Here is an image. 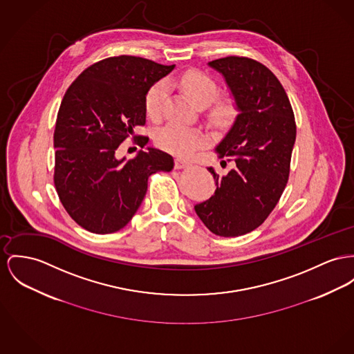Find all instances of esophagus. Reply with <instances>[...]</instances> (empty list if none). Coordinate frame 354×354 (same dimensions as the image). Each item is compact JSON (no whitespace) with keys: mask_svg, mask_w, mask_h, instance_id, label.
Wrapping results in <instances>:
<instances>
[{"mask_svg":"<svg viewBox=\"0 0 354 354\" xmlns=\"http://www.w3.org/2000/svg\"><path fill=\"white\" fill-rule=\"evenodd\" d=\"M189 162H187L185 160H181V158H176L174 161V167L176 169H184V167H188Z\"/></svg>","mask_w":354,"mask_h":354,"instance_id":"1","label":"esophagus"}]
</instances>
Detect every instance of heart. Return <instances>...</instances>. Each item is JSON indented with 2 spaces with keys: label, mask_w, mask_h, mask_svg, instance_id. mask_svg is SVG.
<instances>
[{
  "label": "heart",
  "mask_w": 354,
  "mask_h": 354,
  "mask_svg": "<svg viewBox=\"0 0 354 354\" xmlns=\"http://www.w3.org/2000/svg\"><path fill=\"white\" fill-rule=\"evenodd\" d=\"M173 83L183 91V94L197 107H207V118L216 127H228L239 115V103L231 94H218L216 80L205 72L189 70L177 76ZM165 83L154 84L145 97L146 114L150 119H158L162 114L165 102ZM157 143L166 151L178 157H192L198 149L207 145V137L197 129H188L176 124H167L157 136Z\"/></svg>",
  "instance_id": "obj_1"
}]
</instances>
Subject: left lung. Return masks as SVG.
<instances>
[{
  "label": "left lung",
  "mask_w": 354,
  "mask_h": 354,
  "mask_svg": "<svg viewBox=\"0 0 354 354\" xmlns=\"http://www.w3.org/2000/svg\"><path fill=\"white\" fill-rule=\"evenodd\" d=\"M220 72L239 103V115L216 147L234 167L218 176L216 190L194 211L214 235L235 237L257 230L286 188L297 126L278 77L259 62L228 56L208 63ZM227 164L221 161V164Z\"/></svg>",
  "instance_id": "1"
}]
</instances>
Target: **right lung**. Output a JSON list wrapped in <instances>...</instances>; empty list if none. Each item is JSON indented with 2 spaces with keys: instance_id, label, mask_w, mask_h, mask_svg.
Returning a JSON list of instances; mask_svg holds the SVG:
<instances>
[{
  "instance_id": "obj_1",
  "label": "right lung",
  "mask_w": 354,
  "mask_h": 354,
  "mask_svg": "<svg viewBox=\"0 0 354 354\" xmlns=\"http://www.w3.org/2000/svg\"><path fill=\"white\" fill-rule=\"evenodd\" d=\"M174 66L137 56H114L82 72L64 95L53 134L55 188L72 218L93 234L122 230L138 211L153 173L170 171L173 157L147 147L129 161L117 158L146 123L145 97Z\"/></svg>"
}]
</instances>
